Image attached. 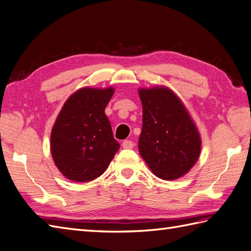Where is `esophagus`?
Wrapping results in <instances>:
<instances>
[{
    "instance_id": "1",
    "label": "esophagus",
    "mask_w": 251,
    "mask_h": 251,
    "mask_svg": "<svg viewBox=\"0 0 251 251\" xmlns=\"http://www.w3.org/2000/svg\"><path fill=\"white\" fill-rule=\"evenodd\" d=\"M122 146L124 149H132L134 148V142L130 140H124L122 143Z\"/></svg>"
}]
</instances>
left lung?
Returning <instances> with one entry per match:
<instances>
[{
  "mask_svg": "<svg viewBox=\"0 0 251 251\" xmlns=\"http://www.w3.org/2000/svg\"><path fill=\"white\" fill-rule=\"evenodd\" d=\"M142 129L139 152L148 166L164 180L182 177L201 153V138L183 103L167 87L140 89Z\"/></svg>",
  "mask_w": 251,
  "mask_h": 251,
  "instance_id": "obj_1",
  "label": "left lung"
}]
</instances>
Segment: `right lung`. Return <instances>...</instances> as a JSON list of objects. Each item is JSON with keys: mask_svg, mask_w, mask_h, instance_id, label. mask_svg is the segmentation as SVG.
Instances as JSON below:
<instances>
[{"mask_svg": "<svg viewBox=\"0 0 251 251\" xmlns=\"http://www.w3.org/2000/svg\"><path fill=\"white\" fill-rule=\"evenodd\" d=\"M113 88L85 87L70 96L50 135V150L61 174L76 182L92 181L104 173L120 143L104 113Z\"/></svg>", "mask_w": 251, "mask_h": 251, "instance_id": "1", "label": "right lung"}]
</instances>
